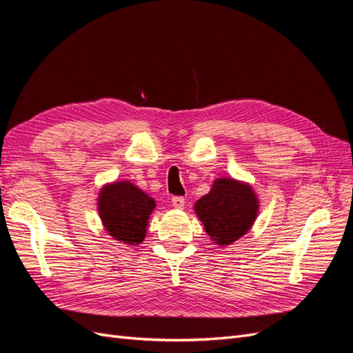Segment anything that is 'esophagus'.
Returning <instances> with one entry per match:
<instances>
[{
    "instance_id": "esophagus-1",
    "label": "esophagus",
    "mask_w": 353,
    "mask_h": 353,
    "mask_svg": "<svg viewBox=\"0 0 353 353\" xmlns=\"http://www.w3.org/2000/svg\"><path fill=\"white\" fill-rule=\"evenodd\" d=\"M172 205H174V208H176V209H183L184 205H185V199L181 197V196H174V197H172Z\"/></svg>"
}]
</instances>
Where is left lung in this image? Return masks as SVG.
<instances>
[{"label":"left lung","instance_id":"left-lung-1","mask_svg":"<svg viewBox=\"0 0 353 353\" xmlns=\"http://www.w3.org/2000/svg\"><path fill=\"white\" fill-rule=\"evenodd\" d=\"M259 201L249 184L218 178L194 205L199 219L216 244L228 245L243 237L258 216Z\"/></svg>","mask_w":353,"mask_h":353}]
</instances>
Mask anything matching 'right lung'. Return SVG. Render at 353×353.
<instances>
[{"instance_id": "right-lung-1", "label": "right lung", "mask_w": 353, "mask_h": 353, "mask_svg": "<svg viewBox=\"0 0 353 353\" xmlns=\"http://www.w3.org/2000/svg\"><path fill=\"white\" fill-rule=\"evenodd\" d=\"M99 213L110 236L126 244H140L145 239L148 216L156 201L130 181L105 185L99 196Z\"/></svg>"}]
</instances>
